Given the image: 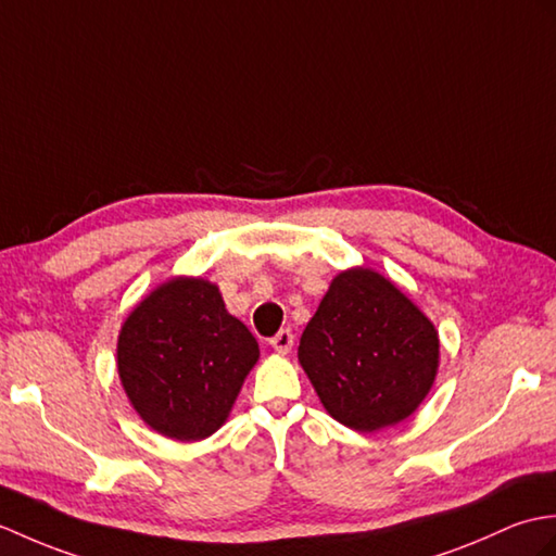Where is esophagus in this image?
<instances>
[{
    "instance_id": "1",
    "label": "esophagus",
    "mask_w": 556,
    "mask_h": 556,
    "mask_svg": "<svg viewBox=\"0 0 556 556\" xmlns=\"http://www.w3.org/2000/svg\"><path fill=\"white\" fill-rule=\"evenodd\" d=\"M268 342H270V348H274L276 352H280V354H288V352L292 350V344H294V336H292V330L282 328V330H280V332H276V336L270 338Z\"/></svg>"
}]
</instances>
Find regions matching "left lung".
<instances>
[{"label": "left lung", "instance_id": "1", "mask_svg": "<svg viewBox=\"0 0 556 556\" xmlns=\"http://www.w3.org/2000/svg\"><path fill=\"white\" fill-rule=\"evenodd\" d=\"M298 356L326 412L342 426L374 433L409 418L426 400L440 340L392 280L356 266L332 278Z\"/></svg>", "mask_w": 556, "mask_h": 556}]
</instances>
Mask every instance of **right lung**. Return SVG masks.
<instances>
[{"label": "right lung", "instance_id": "right-lung-1", "mask_svg": "<svg viewBox=\"0 0 556 556\" xmlns=\"http://www.w3.org/2000/svg\"><path fill=\"white\" fill-rule=\"evenodd\" d=\"M118 378L132 409L170 440H204L226 424L258 344L214 282L178 276L123 320Z\"/></svg>", "mask_w": 556, "mask_h": 556}]
</instances>
